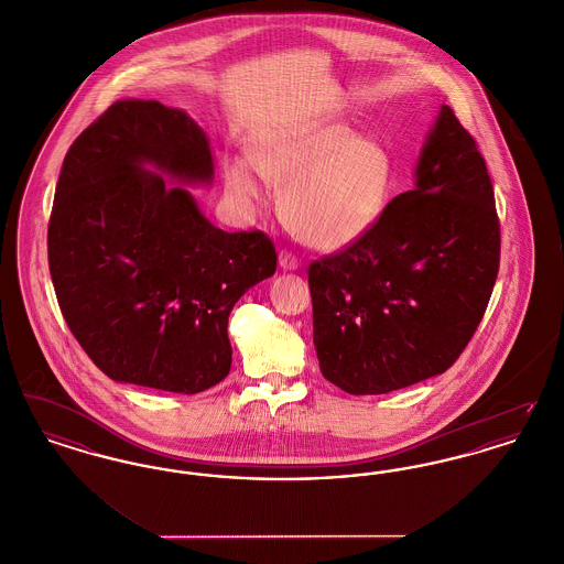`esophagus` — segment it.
<instances>
[{"label":"esophagus","mask_w":564,"mask_h":564,"mask_svg":"<svg viewBox=\"0 0 564 564\" xmlns=\"http://www.w3.org/2000/svg\"><path fill=\"white\" fill-rule=\"evenodd\" d=\"M279 267L283 270H295L300 267V260L290 249H281L279 251Z\"/></svg>","instance_id":"esophagus-1"}]
</instances>
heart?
I'll use <instances>...</instances> for the list:
<instances>
[{"label":"heart","mask_w":564,"mask_h":564,"mask_svg":"<svg viewBox=\"0 0 564 564\" xmlns=\"http://www.w3.org/2000/svg\"><path fill=\"white\" fill-rule=\"evenodd\" d=\"M258 171L283 186V219L311 247L334 251L359 241L382 214L393 182V161L372 137L347 124L315 120L270 134L251 150ZM247 161L224 169L226 186L245 203H258L267 189Z\"/></svg>","instance_id":"1"}]
</instances>
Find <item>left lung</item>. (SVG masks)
I'll list each match as a JSON object with an SVG mask.
<instances>
[{
    "label": "left lung",
    "instance_id": "obj_1",
    "mask_svg": "<svg viewBox=\"0 0 564 564\" xmlns=\"http://www.w3.org/2000/svg\"><path fill=\"white\" fill-rule=\"evenodd\" d=\"M499 258L486 162L444 106L416 188L359 241L308 267L322 375L350 395H380L446 372L482 322Z\"/></svg>",
    "mask_w": 564,
    "mask_h": 564
}]
</instances>
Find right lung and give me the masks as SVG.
I'll return each mask as SVG.
<instances>
[{"label":"right lung","mask_w":564,"mask_h":564,"mask_svg":"<svg viewBox=\"0 0 564 564\" xmlns=\"http://www.w3.org/2000/svg\"><path fill=\"white\" fill-rule=\"evenodd\" d=\"M184 182H209L205 133L159 101H116L65 154L48 221L54 294L93 364L118 382L192 395L230 372L228 317L276 270L262 230L224 232Z\"/></svg>","instance_id":"add662e5"}]
</instances>
